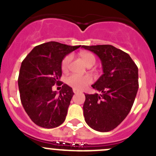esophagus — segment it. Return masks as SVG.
I'll use <instances>...</instances> for the list:
<instances>
[{"instance_id":"obj_1","label":"esophagus","mask_w":156,"mask_h":156,"mask_svg":"<svg viewBox=\"0 0 156 156\" xmlns=\"http://www.w3.org/2000/svg\"><path fill=\"white\" fill-rule=\"evenodd\" d=\"M80 90H76V89H73V93L74 94H77V93H79Z\"/></svg>"}]
</instances>
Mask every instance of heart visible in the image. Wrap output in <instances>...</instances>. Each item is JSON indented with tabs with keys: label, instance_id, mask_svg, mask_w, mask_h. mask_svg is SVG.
<instances>
[{
	"label": "heart",
	"instance_id": "heart-1",
	"mask_svg": "<svg viewBox=\"0 0 156 156\" xmlns=\"http://www.w3.org/2000/svg\"><path fill=\"white\" fill-rule=\"evenodd\" d=\"M80 57L87 67L88 66H94L95 63V61H96L94 55L93 54L90 53V52H81ZM71 61V55H66L63 58L61 64V68L63 72H66L69 69ZM91 81V77L88 75L79 76L76 75V74H72V75L69 76L66 78L67 84L71 86L72 87H73L74 89H76V90H82L85 87L87 86L88 84H90Z\"/></svg>",
	"mask_w": 156,
	"mask_h": 156
}]
</instances>
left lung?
Here are the masks:
<instances>
[{
  "mask_svg": "<svg viewBox=\"0 0 156 156\" xmlns=\"http://www.w3.org/2000/svg\"><path fill=\"white\" fill-rule=\"evenodd\" d=\"M81 48L98 56L103 70L92 85L101 94H85V121L97 131H110L123 121L133 106L139 86L138 69L127 53L112 45Z\"/></svg>",
  "mask_w": 156,
  "mask_h": 156,
  "instance_id": "left-lung-1",
  "label": "left lung"
}]
</instances>
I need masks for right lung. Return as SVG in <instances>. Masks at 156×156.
<instances>
[{"instance_id": "1", "label": "right lung", "mask_w": 156, "mask_h": 156, "mask_svg": "<svg viewBox=\"0 0 156 156\" xmlns=\"http://www.w3.org/2000/svg\"><path fill=\"white\" fill-rule=\"evenodd\" d=\"M80 47L50 41L36 46L22 62L18 79L20 99L27 115L37 126L55 128L66 119L74 94L73 89L64 83L58 94L52 87L62 85V62Z\"/></svg>"}]
</instances>
